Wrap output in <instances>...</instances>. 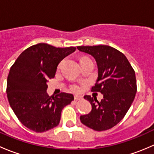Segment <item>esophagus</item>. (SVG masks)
Instances as JSON below:
<instances>
[{"label":"esophagus","mask_w":154,"mask_h":154,"mask_svg":"<svg viewBox=\"0 0 154 154\" xmlns=\"http://www.w3.org/2000/svg\"><path fill=\"white\" fill-rule=\"evenodd\" d=\"M83 98V97L80 95H74V99H75L76 100H80V99Z\"/></svg>","instance_id":"1"}]
</instances>
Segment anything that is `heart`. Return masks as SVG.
I'll list each match as a JSON object with an SVG mask.
<instances>
[{
    "label": "heart",
    "instance_id": "b5f03b06",
    "mask_svg": "<svg viewBox=\"0 0 154 154\" xmlns=\"http://www.w3.org/2000/svg\"><path fill=\"white\" fill-rule=\"evenodd\" d=\"M83 58H84V57H83ZM83 58H82V59H83ZM62 63H63V62L61 61L60 63H59L58 68H60V67H61ZM70 88H71V91H75V92H79V91H80V89H81V88H80V86H78V85H77V84H72L71 86H70Z\"/></svg>",
    "mask_w": 154,
    "mask_h": 154
}]
</instances>
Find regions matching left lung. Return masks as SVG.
<instances>
[{"label":"left lung","instance_id":"left-lung-1","mask_svg":"<svg viewBox=\"0 0 154 154\" xmlns=\"http://www.w3.org/2000/svg\"><path fill=\"white\" fill-rule=\"evenodd\" d=\"M93 56L98 67V78L91 91L100 92L103 99L85 95L91 105L88 115L80 116L82 124L96 131L109 130L121 122L131 106L137 91L135 71L125 54L108 45L78 46Z\"/></svg>","mask_w":154,"mask_h":154}]
</instances>
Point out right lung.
Masks as SVG:
<instances>
[{
    "mask_svg": "<svg viewBox=\"0 0 154 154\" xmlns=\"http://www.w3.org/2000/svg\"><path fill=\"white\" fill-rule=\"evenodd\" d=\"M76 48H56L38 43L23 51L11 66L7 94L14 113L23 125L36 133L60 124L63 109L74 100L71 94H47V82L54 78L59 63Z\"/></svg>",
    "mask_w": 154,
    "mask_h": 154,
    "instance_id": "obj_1",
    "label": "right lung"
}]
</instances>
